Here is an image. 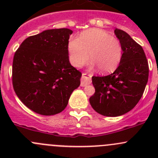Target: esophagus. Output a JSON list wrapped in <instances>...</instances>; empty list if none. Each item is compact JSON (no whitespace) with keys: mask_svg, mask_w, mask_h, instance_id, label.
I'll use <instances>...</instances> for the list:
<instances>
[{"mask_svg":"<svg viewBox=\"0 0 158 158\" xmlns=\"http://www.w3.org/2000/svg\"><path fill=\"white\" fill-rule=\"evenodd\" d=\"M92 82V79H91V76L87 74V73H82V79H81V86H85V85H89Z\"/></svg>","mask_w":158,"mask_h":158,"instance_id":"34e87169","label":"esophagus"}]
</instances>
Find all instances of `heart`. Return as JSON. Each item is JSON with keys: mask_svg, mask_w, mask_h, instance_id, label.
Here are the masks:
<instances>
[{"mask_svg": "<svg viewBox=\"0 0 158 158\" xmlns=\"http://www.w3.org/2000/svg\"><path fill=\"white\" fill-rule=\"evenodd\" d=\"M69 61L75 67H82L89 60L92 67L97 66L98 71L106 73L114 71L122 58L120 41L106 30L91 28L82 32L78 39L68 42Z\"/></svg>", "mask_w": 158, "mask_h": 158, "instance_id": "obj_1", "label": "heart"}]
</instances>
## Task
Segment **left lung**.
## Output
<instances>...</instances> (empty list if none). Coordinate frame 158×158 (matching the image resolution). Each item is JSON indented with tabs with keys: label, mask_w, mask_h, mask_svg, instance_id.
I'll list each match as a JSON object with an SVG mask.
<instances>
[{
	"label": "left lung",
	"mask_w": 158,
	"mask_h": 158,
	"mask_svg": "<svg viewBox=\"0 0 158 158\" xmlns=\"http://www.w3.org/2000/svg\"><path fill=\"white\" fill-rule=\"evenodd\" d=\"M114 34L122 47V58L115 71L106 76H92L95 92L89 98L98 114L117 117L131 111L139 102L148 83L149 68L142 47L122 30Z\"/></svg>",
	"instance_id": "1"
}]
</instances>
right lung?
<instances>
[{"mask_svg": "<svg viewBox=\"0 0 158 158\" xmlns=\"http://www.w3.org/2000/svg\"><path fill=\"white\" fill-rule=\"evenodd\" d=\"M73 30L51 29L27 38L16 51L13 86L20 101L42 115L58 114L67 106L82 73L71 66L68 42Z\"/></svg>", "mask_w": 158, "mask_h": 158, "instance_id": "right-lung-1", "label": "right lung"}]
</instances>
